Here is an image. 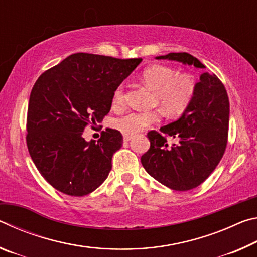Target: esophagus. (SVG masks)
I'll list each match as a JSON object with an SVG mask.
<instances>
[{
    "label": "esophagus",
    "mask_w": 257,
    "mask_h": 257,
    "mask_svg": "<svg viewBox=\"0 0 257 257\" xmlns=\"http://www.w3.org/2000/svg\"><path fill=\"white\" fill-rule=\"evenodd\" d=\"M132 138H133L132 135H128V134H124V135H123V141H124V142H129Z\"/></svg>",
    "instance_id": "34e87169"
}]
</instances>
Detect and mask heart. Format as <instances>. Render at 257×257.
Masks as SVG:
<instances>
[{"label": "heart", "mask_w": 257, "mask_h": 257, "mask_svg": "<svg viewBox=\"0 0 257 257\" xmlns=\"http://www.w3.org/2000/svg\"><path fill=\"white\" fill-rule=\"evenodd\" d=\"M142 78L145 84L154 90L153 103L167 113L168 115H180L193 102L196 84L190 75H179L177 70L163 66L152 64L144 69ZM124 103V86L121 84L112 95V104L121 106ZM159 111H133L114 120V125L128 135L141 133L147 125L160 119Z\"/></svg>", "instance_id": "1"}]
</instances>
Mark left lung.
<instances>
[{"label":"left lung","mask_w":257,"mask_h":257,"mask_svg":"<svg viewBox=\"0 0 257 257\" xmlns=\"http://www.w3.org/2000/svg\"><path fill=\"white\" fill-rule=\"evenodd\" d=\"M158 60L178 61L204 69L189 53H169ZM229 98L214 73L204 72L196 84L193 102L175 122L147 134L150 150L142 164L150 176L173 190H190L205 181L222 159L228 142ZM167 136L176 142L167 144Z\"/></svg>","instance_id":"8db88e82"}]
</instances>
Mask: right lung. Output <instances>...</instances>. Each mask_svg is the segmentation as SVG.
I'll return each mask as SVG.
<instances>
[{"label":"right lung","instance_id":"1","mask_svg":"<svg viewBox=\"0 0 257 257\" xmlns=\"http://www.w3.org/2000/svg\"><path fill=\"white\" fill-rule=\"evenodd\" d=\"M142 59L75 53L38 77L27 112L28 151L43 178L61 193L85 196L112 169L122 135L106 128L97 142L82 137L111 110L114 89Z\"/></svg>","mask_w":257,"mask_h":257}]
</instances>
